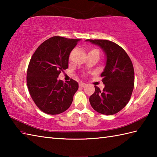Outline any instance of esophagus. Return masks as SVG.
Wrapping results in <instances>:
<instances>
[{
    "instance_id": "esophagus-1",
    "label": "esophagus",
    "mask_w": 157,
    "mask_h": 157,
    "mask_svg": "<svg viewBox=\"0 0 157 157\" xmlns=\"http://www.w3.org/2000/svg\"><path fill=\"white\" fill-rule=\"evenodd\" d=\"M79 87H82V88H83V87H84V86L86 85L85 83H83V82H79Z\"/></svg>"
}]
</instances>
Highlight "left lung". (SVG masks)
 <instances>
[{"label": "left lung", "mask_w": 157, "mask_h": 157, "mask_svg": "<svg viewBox=\"0 0 157 157\" xmlns=\"http://www.w3.org/2000/svg\"><path fill=\"white\" fill-rule=\"evenodd\" d=\"M104 52L106 63L101 76L105 88L97 86L89 98L92 107L103 115H110L128 104L134 86V71L131 59L121 46L106 40H86Z\"/></svg>", "instance_id": "8db88e82"}]
</instances>
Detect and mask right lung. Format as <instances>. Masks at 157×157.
Wrapping results in <instances>:
<instances>
[{"mask_svg": "<svg viewBox=\"0 0 157 157\" xmlns=\"http://www.w3.org/2000/svg\"><path fill=\"white\" fill-rule=\"evenodd\" d=\"M80 40L54 36L42 43L32 56L28 88L36 106L46 114H60L71 105L78 83L71 79L64 84L57 78L68 68L70 52Z\"/></svg>", "mask_w": 157, "mask_h": 157, "instance_id": "right-lung-1", "label": "right lung"}]
</instances>
